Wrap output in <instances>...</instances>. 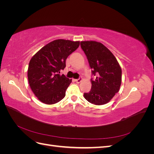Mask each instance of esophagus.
<instances>
[{"label":"esophagus","mask_w":154,"mask_h":154,"mask_svg":"<svg viewBox=\"0 0 154 154\" xmlns=\"http://www.w3.org/2000/svg\"><path fill=\"white\" fill-rule=\"evenodd\" d=\"M82 78L80 77V78H78V79H76V80H75V82H76V83H80V82H82Z\"/></svg>","instance_id":"obj_1"}]
</instances>
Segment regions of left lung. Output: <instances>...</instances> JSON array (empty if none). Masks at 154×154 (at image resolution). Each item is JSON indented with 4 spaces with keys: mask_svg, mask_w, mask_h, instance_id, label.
<instances>
[{
    "mask_svg": "<svg viewBox=\"0 0 154 154\" xmlns=\"http://www.w3.org/2000/svg\"><path fill=\"white\" fill-rule=\"evenodd\" d=\"M81 48L84 51L91 67L92 86L84 97L90 103L104 105L117 93L122 83V69L114 54L101 43L82 41Z\"/></svg>",
    "mask_w": 154,
    "mask_h": 154,
    "instance_id": "obj_1",
    "label": "left lung"
}]
</instances>
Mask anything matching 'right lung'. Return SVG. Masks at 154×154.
Here are the masks:
<instances>
[{
    "mask_svg": "<svg viewBox=\"0 0 154 154\" xmlns=\"http://www.w3.org/2000/svg\"><path fill=\"white\" fill-rule=\"evenodd\" d=\"M80 45V42L59 39L45 45L31 59L27 77L35 95L44 103H58L66 96L72 80L60 71L66 59Z\"/></svg>",
    "mask_w": 154,
    "mask_h": 154,
    "instance_id": "obj_1",
    "label": "right lung"
}]
</instances>
